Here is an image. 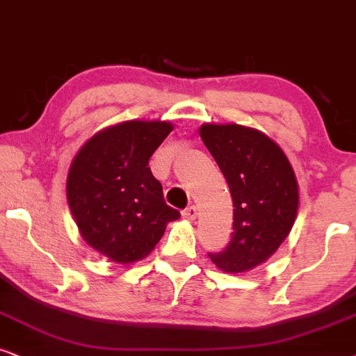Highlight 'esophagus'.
<instances>
[{
    "mask_svg": "<svg viewBox=\"0 0 356 356\" xmlns=\"http://www.w3.org/2000/svg\"><path fill=\"white\" fill-rule=\"evenodd\" d=\"M197 207H193V205H191V207H187L186 210L182 211V216L186 218V220H188V221H193L197 218Z\"/></svg>",
    "mask_w": 356,
    "mask_h": 356,
    "instance_id": "1",
    "label": "esophagus"
}]
</instances>
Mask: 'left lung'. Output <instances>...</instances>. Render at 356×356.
I'll use <instances>...</instances> for the list:
<instances>
[{
  "label": "left lung",
  "mask_w": 356,
  "mask_h": 356,
  "mask_svg": "<svg viewBox=\"0 0 356 356\" xmlns=\"http://www.w3.org/2000/svg\"><path fill=\"white\" fill-rule=\"evenodd\" d=\"M233 197V236L210 254L227 273H244L277 252L295 225L300 187L286 154L260 130L238 123H203L198 130Z\"/></svg>",
  "instance_id": "1"
}]
</instances>
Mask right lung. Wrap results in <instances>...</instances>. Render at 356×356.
I'll return each instance as SVG.
<instances>
[{
  "label": "right lung",
  "mask_w": 356,
  "mask_h": 356,
  "mask_svg": "<svg viewBox=\"0 0 356 356\" xmlns=\"http://www.w3.org/2000/svg\"><path fill=\"white\" fill-rule=\"evenodd\" d=\"M172 129L165 120L115 123L92 135L70 165L66 198L79 234L112 262L145 259L181 218L148 168Z\"/></svg>",
  "instance_id": "add662e5"
}]
</instances>
